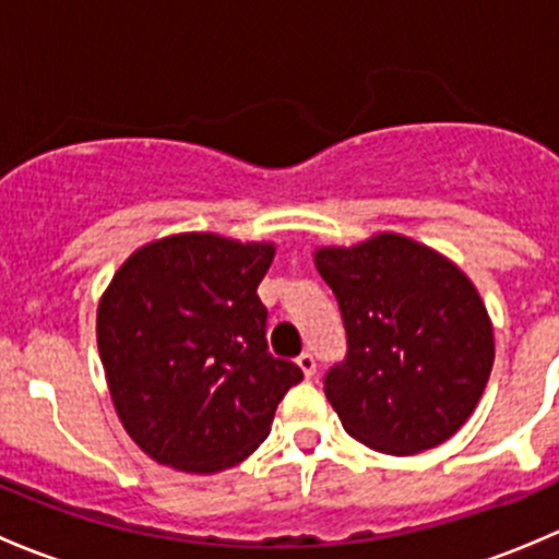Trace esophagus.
Wrapping results in <instances>:
<instances>
[{
	"label": "esophagus",
	"mask_w": 559,
	"mask_h": 559,
	"mask_svg": "<svg viewBox=\"0 0 559 559\" xmlns=\"http://www.w3.org/2000/svg\"><path fill=\"white\" fill-rule=\"evenodd\" d=\"M297 365H300V370H302V376H306V379H313V373H316L313 354H300V357H297Z\"/></svg>",
	"instance_id": "obj_1"
}]
</instances>
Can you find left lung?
Returning <instances> with one entry per match:
<instances>
[{
  "instance_id": "1",
  "label": "left lung",
  "mask_w": 559,
  "mask_h": 559,
  "mask_svg": "<svg viewBox=\"0 0 559 559\" xmlns=\"http://www.w3.org/2000/svg\"><path fill=\"white\" fill-rule=\"evenodd\" d=\"M313 262L346 324L348 354L326 373L324 394L348 436L392 456L449 441L495 362L492 319L473 281L397 233L321 246Z\"/></svg>"
}]
</instances>
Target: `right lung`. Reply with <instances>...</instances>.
Here are the masks:
<instances>
[{
    "mask_svg": "<svg viewBox=\"0 0 559 559\" xmlns=\"http://www.w3.org/2000/svg\"><path fill=\"white\" fill-rule=\"evenodd\" d=\"M275 243L180 233L129 253L103 292L97 346L123 430L151 460L218 473L259 449L302 370L264 341Z\"/></svg>",
    "mask_w": 559,
    "mask_h": 559,
    "instance_id": "right-lung-1",
    "label": "right lung"
}]
</instances>
